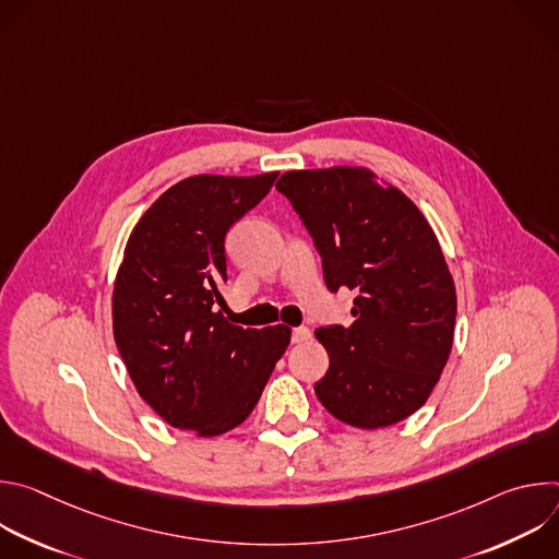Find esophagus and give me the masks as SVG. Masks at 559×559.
Instances as JSON below:
<instances>
[{"mask_svg": "<svg viewBox=\"0 0 559 559\" xmlns=\"http://www.w3.org/2000/svg\"><path fill=\"white\" fill-rule=\"evenodd\" d=\"M309 338H311V332H309L307 328H296V330H292V343L302 345V343H307Z\"/></svg>", "mask_w": 559, "mask_h": 559, "instance_id": "esophagus-1", "label": "esophagus"}]
</instances>
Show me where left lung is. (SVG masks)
Returning <instances> with one entry per match:
<instances>
[{"label": "left lung", "mask_w": 559, "mask_h": 559, "mask_svg": "<svg viewBox=\"0 0 559 559\" xmlns=\"http://www.w3.org/2000/svg\"><path fill=\"white\" fill-rule=\"evenodd\" d=\"M323 257L332 292L349 287L354 323L318 328L330 354L313 391L345 425L382 429L416 414L453 347L455 285L418 205L360 166L289 170L278 183Z\"/></svg>", "instance_id": "8db88e82"}]
</instances>
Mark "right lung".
<instances>
[{
	"instance_id": "obj_1",
	"label": "right lung",
	"mask_w": 559,
	"mask_h": 559,
	"mask_svg": "<svg viewBox=\"0 0 559 559\" xmlns=\"http://www.w3.org/2000/svg\"><path fill=\"white\" fill-rule=\"evenodd\" d=\"M197 175L139 218L112 289V332L139 395L168 425L214 438L241 425L285 354L292 330H252L223 316L225 234L274 186Z\"/></svg>"
}]
</instances>
